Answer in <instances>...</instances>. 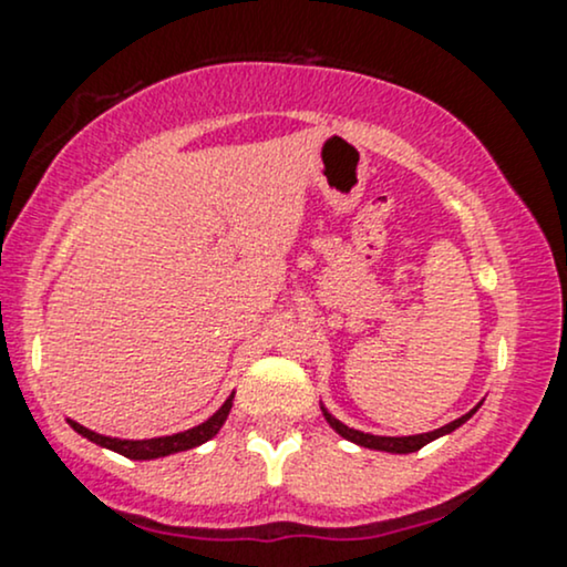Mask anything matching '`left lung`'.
<instances>
[{
  "label": "left lung",
  "instance_id": "obj_1",
  "mask_svg": "<svg viewBox=\"0 0 567 567\" xmlns=\"http://www.w3.org/2000/svg\"><path fill=\"white\" fill-rule=\"evenodd\" d=\"M481 404H483V401H481ZM481 404L470 409L467 414H462L460 420H454V422H449V425L439 427V431L420 433V435H372V433H361V431H353V427H349V425H343V422H340L338 417H332V414L327 412L324 406H322V414H324V420L330 422L332 431H336L338 435H343L346 441L357 443V446L374 449V452H388V454H412V452H420V449L425 446V443L441 439V435H449L452 431H456V427H460V425H465V422L473 417L475 412H478Z\"/></svg>",
  "mask_w": 567,
  "mask_h": 567
}]
</instances>
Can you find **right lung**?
<instances>
[{"mask_svg": "<svg viewBox=\"0 0 567 567\" xmlns=\"http://www.w3.org/2000/svg\"><path fill=\"white\" fill-rule=\"evenodd\" d=\"M231 399H235V393L224 401L221 409H218L216 414H210V417L206 422H200V425L189 427V431H184V433L161 435V439L126 441V439H111V435H100V433L89 431V427H84V425H79V422H73V420H68V425H71L79 435H84V439L97 443V446L111 449V452H115V454H124V456H128V460H158V456L187 452V449H195V446H200V443L214 439V435L221 431V425L229 417Z\"/></svg>", "mask_w": 567, "mask_h": 567, "instance_id": "1", "label": "right lung"}]
</instances>
